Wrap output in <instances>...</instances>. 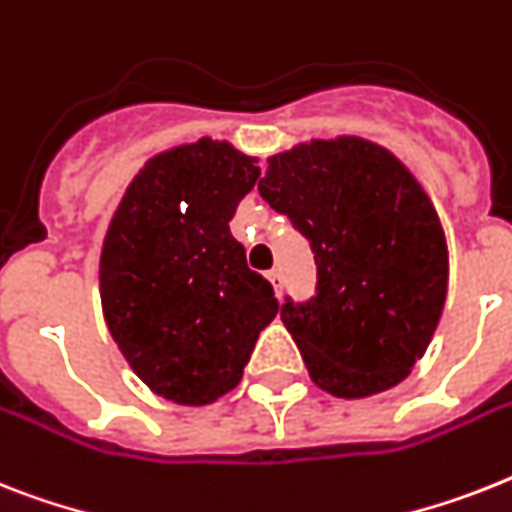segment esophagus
I'll list each match as a JSON object with an SVG mask.
<instances>
[{
  "label": "esophagus",
  "mask_w": 512,
  "mask_h": 512,
  "mask_svg": "<svg viewBox=\"0 0 512 512\" xmlns=\"http://www.w3.org/2000/svg\"><path fill=\"white\" fill-rule=\"evenodd\" d=\"M268 281H270V284H273V289H276V294L284 292V273H281V268L268 270Z\"/></svg>",
  "instance_id": "esophagus-1"
}]
</instances>
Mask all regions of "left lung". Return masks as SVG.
I'll use <instances>...</instances> for the list:
<instances>
[{"mask_svg":"<svg viewBox=\"0 0 512 512\" xmlns=\"http://www.w3.org/2000/svg\"><path fill=\"white\" fill-rule=\"evenodd\" d=\"M257 189L315 255V294L281 302L310 378L347 400L400 384L447 297L444 231L418 181L384 147L336 139L270 157Z\"/></svg>","mask_w":512,"mask_h":512,"instance_id":"1","label":"left lung"}]
</instances>
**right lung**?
Listing matches in <instances>:
<instances>
[{
    "label": "right lung",
    "mask_w": 512,
    "mask_h": 512,
    "mask_svg": "<svg viewBox=\"0 0 512 512\" xmlns=\"http://www.w3.org/2000/svg\"><path fill=\"white\" fill-rule=\"evenodd\" d=\"M257 176L231 144L170 149L134 178L107 231V328L136 376L178 405L231 392L278 313L273 286L228 228Z\"/></svg>",
    "instance_id": "add662e5"
}]
</instances>
